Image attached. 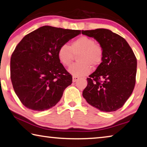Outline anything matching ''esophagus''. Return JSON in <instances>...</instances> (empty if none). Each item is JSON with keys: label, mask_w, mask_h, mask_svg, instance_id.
I'll use <instances>...</instances> for the list:
<instances>
[{"label": "esophagus", "mask_w": 147, "mask_h": 147, "mask_svg": "<svg viewBox=\"0 0 147 147\" xmlns=\"http://www.w3.org/2000/svg\"><path fill=\"white\" fill-rule=\"evenodd\" d=\"M79 79H80V78L78 76H73V82H76V81H78Z\"/></svg>", "instance_id": "obj_1"}]
</instances>
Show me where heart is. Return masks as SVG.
Returning a JSON list of instances; mask_svg holds the SVG:
<instances>
[{
    "label": "heart",
    "instance_id": "heart-1",
    "mask_svg": "<svg viewBox=\"0 0 147 147\" xmlns=\"http://www.w3.org/2000/svg\"><path fill=\"white\" fill-rule=\"evenodd\" d=\"M78 62L70 67L69 71L74 76H83L89 74L93 67L100 64L103 60V49L94 40L87 36H81L71 42L70 46L64 44L58 50L57 56L60 62L69 67L77 55Z\"/></svg>",
    "mask_w": 147,
    "mask_h": 147
}]
</instances>
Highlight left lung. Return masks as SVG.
Instances as JSON below:
<instances>
[{"label": "left lung", "mask_w": 147, "mask_h": 147, "mask_svg": "<svg viewBox=\"0 0 147 147\" xmlns=\"http://www.w3.org/2000/svg\"><path fill=\"white\" fill-rule=\"evenodd\" d=\"M82 33L93 37L103 49L102 62L87 78L83 96L101 111L113 112L122 107L136 84L137 60L125 40L107 29L86 30Z\"/></svg>", "instance_id": "1"}]
</instances>
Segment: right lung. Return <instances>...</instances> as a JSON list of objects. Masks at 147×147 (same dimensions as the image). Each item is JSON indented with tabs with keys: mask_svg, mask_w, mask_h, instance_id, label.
<instances>
[{
	"mask_svg": "<svg viewBox=\"0 0 147 147\" xmlns=\"http://www.w3.org/2000/svg\"><path fill=\"white\" fill-rule=\"evenodd\" d=\"M81 33L44 26L24 37L12 53L10 76L16 94L26 107L44 111L62 98L73 78L60 62L59 47Z\"/></svg>",
	"mask_w": 147,
	"mask_h": 147,
	"instance_id": "add662e5",
	"label": "right lung"
}]
</instances>
